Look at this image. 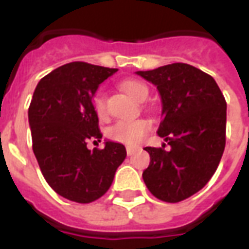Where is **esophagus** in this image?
I'll return each instance as SVG.
<instances>
[{
	"instance_id": "esophagus-1",
	"label": "esophagus",
	"mask_w": 249,
	"mask_h": 249,
	"mask_svg": "<svg viewBox=\"0 0 249 249\" xmlns=\"http://www.w3.org/2000/svg\"><path fill=\"white\" fill-rule=\"evenodd\" d=\"M136 151H137V148H133V146H126V153H128V156H132Z\"/></svg>"
}]
</instances>
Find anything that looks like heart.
Listing matches in <instances>:
<instances>
[{
	"label": "heart",
	"instance_id": "b5f03b06",
	"mask_svg": "<svg viewBox=\"0 0 249 249\" xmlns=\"http://www.w3.org/2000/svg\"><path fill=\"white\" fill-rule=\"evenodd\" d=\"M121 88L132 100H135L137 103L145 101L149 94V90L145 84H142L141 81H136V80L123 82ZM93 104H94L96 112L100 116H103L107 109L105 93L98 90L93 97ZM149 129H151V124L146 120H119L108 129V137L116 142L133 146L140 144L141 141L144 140V137L148 135Z\"/></svg>",
	"mask_w": 249,
	"mask_h": 249
}]
</instances>
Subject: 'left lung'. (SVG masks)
Masks as SVG:
<instances>
[{
    "mask_svg": "<svg viewBox=\"0 0 249 249\" xmlns=\"http://www.w3.org/2000/svg\"><path fill=\"white\" fill-rule=\"evenodd\" d=\"M137 74L156 85L161 96L157 133L169 145L144 148L151 156L144 183L159 200L183 201L208 183L219 167L225 148V98L213 77L183 62Z\"/></svg>",
    "mask_w": 249,
    "mask_h": 249,
    "instance_id": "left-lung-1",
    "label": "left lung"
}]
</instances>
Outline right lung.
Returning a JSON list of instances; mask_svg holds the SVG:
<instances>
[{"mask_svg":"<svg viewBox=\"0 0 249 249\" xmlns=\"http://www.w3.org/2000/svg\"><path fill=\"white\" fill-rule=\"evenodd\" d=\"M116 71L71 62L42 77L33 93L28 116L35 156L52 189L74 203L101 197L126 157L125 146L113 141L103 149L87 148L88 141L103 137L92 98Z\"/></svg>","mask_w":249,"mask_h":249,"instance_id":"1","label":"right lung"}]
</instances>
